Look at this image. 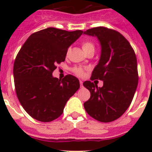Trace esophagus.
Instances as JSON below:
<instances>
[{
	"label": "esophagus",
	"instance_id": "obj_1",
	"mask_svg": "<svg viewBox=\"0 0 152 152\" xmlns=\"http://www.w3.org/2000/svg\"><path fill=\"white\" fill-rule=\"evenodd\" d=\"M80 88H82V87H83V81L81 80H80Z\"/></svg>",
	"mask_w": 152,
	"mask_h": 152
}]
</instances>
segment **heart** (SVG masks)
I'll return each mask as SVG.
<instances>
[{"label": "heart", "mask_w": 152, "mask_h": 152, "mask_svg": "<svg viewBox=\"0 0 152 152\" xmlns=\"http://www.w3.org/2000/svg\"><path fill=\"white\" fill-rule=\"evenodd\" d=\"M82 45V49L84 51V52H88L89 51H94V49H95V46H94V44L92 42L90 41V40H84V42H82L81 44ZM70 52V48H68L67 49V52H66V55L68 56ZM84 68H81V67H74L72 68V72L75 75H76L78 77H82L83 75H84Z\"/></svg>", "instance_id": "b5f03b06"}]
</instances>
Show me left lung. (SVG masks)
I'll use <instances>...</instances> for the list:
<instances>
[{"mask_svg":"<svg viewBox=\"0 0 152 152\" xmlns=\"http://www.w3.org/2000/svg\"><path fill=\"white\" fill-rule=\"evenodd\" d=\"M84 33L96 36L100 41L101 56L91 80H103L100 88L90 80L84 82L91 92L84 109L97 121L113 122L126 112L133 99L139 81L136 56L128 40L118 31L98 26Z\"/></svg>","mask_w":152,"mask_h":152,"instance_id":"1","label":"left lung"}]
</instances>
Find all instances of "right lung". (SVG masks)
<instances>
[{"label":"right lung","mask_w":152,"mask_h":152,"mask_svg":"<svg viewBox=\"0 0 152 152\" xmlns=\"http://www.w3.org/2000/svg\"><path fill=\"white\" fill-rule=\"evenodd\" d=\"M82 33L47 28L33 33L19 51L13 64L16 94L33 119L48 123L59 117L67 101L80 88L73 75L58 79L52 77V72L57 64L64 61L68 47Z\"/></svg>","instance_id":"add662e5"}]
</instances>
